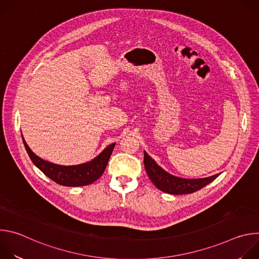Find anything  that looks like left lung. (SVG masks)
I'll use <instances>...</instances> for the list:
<instances>
[{
    "mask_svg": "<svg viewBox=\"0 0 259 259\" xmlns=\"http://www.w3.org/2000/svg\"><path fill=\"white\" fill-rule=\"evenodd\" d=\"M144 167L151 181L164 193L171 195H186L195 193L219 176L218 174L205 178H182L172 175L159 166L150 155L144 152Z\"/></svg>",
    "mask_w": 259,
    "mask_h": 259,
    "instance_id": "8db88e82",
    "label": "left lung"
}]
</instances>
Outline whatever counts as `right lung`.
Masks as SVG:
<instances>
[{"label":"right lung","mask_w":259,"mask_h":259,"mask_svg":"<svg viewBox=\"0 0 259 259\" xmlns=\"http://www.w3.org/2000/svg\"><path fill=\"white\" fill-rule=\"evenodd\" d=\"M22 140L32 163L50 179L64 187H83L88 186V184H91L97 180L104 172L110 155H112L116 145V143L107 145L97 157L87 163L63 166L45 161L38 157L29 149L23 136Z\"/></svg>","instance_id":"right-lung-1"}]
</instances>
